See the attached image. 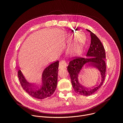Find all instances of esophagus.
Instances as JSON below:
<instances>
[{
	"label": "esophagus",
	"instance_id": "34e87169",
	"mask_svg": "<svg viewBox=\"0 0 123 123\" xmlns=\"http://www.w3.org/2000/svg\"><path fill=\"white\" fill-rule=\"evenodd\" d=\"M67 67V63L64 60H61L60 61L59 64V69L65 68Z\"/></svg>",
	"mask_w": 123,
	"mask_h": 123
}]
</instances>
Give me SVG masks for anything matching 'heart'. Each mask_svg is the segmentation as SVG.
I'll list each match as a JSON object with an SVG mask.
<instances>
[{"instance_id":"obj_1","label":"heart","mask_w":123,"mask_h":123,"mask_svg":"<svg viewBox=\"0 0 123 123\" xmlns=\"http://www.w3.org/2000/svg\"><path fill=\"white\" fill-rule=\"evenodd\" d=\"M83 43L84 41L83 39L79 37L75 43L69 48L68 50V54L72 56H75L80 55L83 50Z\"/></svg>"}]
</instances>
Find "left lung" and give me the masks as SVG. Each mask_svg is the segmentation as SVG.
<instances>
[{
    "label": "left lung",
    "mask_w": 123,
    "mask_h": 123,
    "mask_svg": "<svg viewBox=\"0 0 123 123\" xmlns=\"http://www.w3.org/2000/svg\"><path fill=\"white\" fill-rule=\"evenodd\" d=\"M86 31L90 32L91 37V45L86 54L87 57H76L74 58L69 62L67 68L74 89L76 93L83 96L91 95L100 88L104 81L106 71L105 62L106 53L104 47L94 33L89 30L86 29ZM90 63L94 65L99 70L101 76V80L98 85L88 89L81 84H86V79L83 76V72L85 66Z\"/></svg>",
    "instance_id": "obj_1"
}]
</instances>
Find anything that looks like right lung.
I'll list each match as a JSON object with an SVG mask.
<instances>
[{"mask_svg": "<svg viewBox=\"0 0 123 123\" xmlns=\"http://www.w3.org/2000/svg\"><path fill=\"white\" fill-rule=\"evenodd\" d=\"M59 61L50 64L44 68L40 81L37 84L28 82L21 70L18 71V77L23 90L31 96L44 99L51 96L55 92L57 83Z\"/></svg>", "mask_w": 123, "mask_h": 123, "instance_id": "add662e5", "label": "right lung"}]
</instances>
